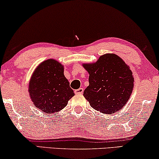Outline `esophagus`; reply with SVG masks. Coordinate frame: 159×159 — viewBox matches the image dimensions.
Listing matches in <instances>:
<instances>
[{"mask_svg":"<svg viewBox=\"0 0 159 159\" xmlns=\"http://www.w3.org/2000/svg\"><path fill=\"white\" fill-rule=\"evenodd\" d=\"M83 92H84V89L83 88H79V89L75 90V93H83Z\"/></svg>","mask_w":159,"mask_h":159,"instance_id":"34e87169","label":"esophagus"}]
</instances>
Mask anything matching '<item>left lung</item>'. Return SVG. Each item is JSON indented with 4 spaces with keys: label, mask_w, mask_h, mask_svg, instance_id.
Wrapping results in <instances>:
<instances>
[{
    "label": "left lung",
    "mask_w": 159,
    "mask_h": 159,
    "mask_svg": "<svg viewBox=\"0 0 159 159\" xmlns=\"http://www.w3.org/2000/svg\"><path fill=\"white\" fill-rule=\"evenodd\" d=\"M89 86L84 96L91 107L104 114L120 110L128 101L134 79L129 66L115 54L102 55L94 63L84 64Z\"/></svg>",
    "instance_id": "obj_1"
}]
</instances>
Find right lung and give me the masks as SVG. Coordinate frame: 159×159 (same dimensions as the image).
I'll return each mask as SVG.
<instances>
[{
    "label": "right lung",
    "instance_id": "right-lung-1",
    "mask_svg": "<svg viewBox=\"0 0 159 159\" xmlns=\"http://www.w3.org/2000/svg\"><path fill=\"white\" fill-rule=\"evenodd\" d=\"M63 70V66L56 60H47L37 67L31 78L30 97L35 107L44 112H57L74 96Z\"/></svg>",
    "mask_w": 159,
    "mask_h": 159
}]
</instances>
